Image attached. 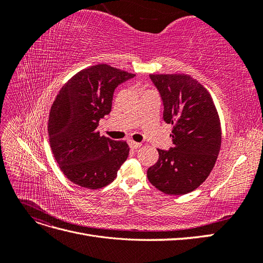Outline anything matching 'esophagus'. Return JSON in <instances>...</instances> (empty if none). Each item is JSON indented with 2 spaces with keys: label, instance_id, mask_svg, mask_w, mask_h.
Returning a JSON list of instances; mask_svg holds the SVG:
<instances>
[{
  "label": "esophagus",
  "instance_id": "34e87169",
  "mask_svg": "<svg viewBox=\"0 0 263 263\" xmlns=\"http://www.w3.org/2000/svg\"><path fill=\"white\" fill-rule=\"evenodd\" d=\"M128 145H129V147H130L132 149H138L139 147H141L140 142H136V141H134V140H132V139L128 140Z\"/></svg>",
  "mask_w": 263,
  "mask_h": 263
}]
</instances>
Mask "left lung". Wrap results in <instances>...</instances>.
I'll return each instance as SVG.
<instances>
[{
    "label": "left lung",
    "instance_id": "1",
    "mask_svg": "<svg viewBox=\"0 0 263 263\" xmlns=\"http://www.w3.org/2000/svg\"><path fill=\"white\" fill-rule=\"evenodd\" d=\"M163 102V119L173 126V147L158 149L149 182L169 195L192 192L212 172L221 144L220 121L210 92L189 74H150Z\"/></svg>",
    "mask_w": 263,
    "mask_h": 263
}]
</instances>
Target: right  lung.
Returning <instances> with one entry per match:
<instances>
[{
  "instance_id": "obj_1",
  "label": "right lung",
  "mask_w": 263,
  "mask_h": 263,
  "mask_svg": "<svg viewBox=\"0 0 263 263\" xmlns=\"http://www.w3.org/2000/svg\"><path fill=\"white\" fill-rule=\"evenodd\" d=\"M134 77L101 63L79 71L55 97L48 119L49 142L60 170L74 184L91 190L108 185L128 157L126 141L105 138L97 128L110 112L117 85Z\"/></svg>"
}]
</instances>
